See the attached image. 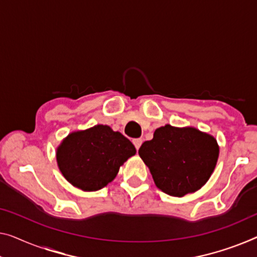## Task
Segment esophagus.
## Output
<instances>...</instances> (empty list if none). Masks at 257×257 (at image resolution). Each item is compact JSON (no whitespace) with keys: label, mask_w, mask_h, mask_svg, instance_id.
<instances>
[{"label":"esophagus","mask_w":257,"mask_h":257,"mask_svg":"<svg viewBox=\"0 0 257 257\" xmlns=\"http://www.w3.org/2000/svg\"><path fill=\"white\" fill-rule=\"evenodd\" d=\"M133 143H134V145H135V148L137 149V150H139V149L141 148L142 143H143V140H142V139H135V140L133 141Z\"/></svg>","instance_id":"1"}]
</instances>
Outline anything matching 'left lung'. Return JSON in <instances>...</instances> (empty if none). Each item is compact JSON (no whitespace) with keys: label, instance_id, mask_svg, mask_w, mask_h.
<instances>
[{"label":"left lung","instance_id":"obj_1","mask_svg":"<svg viewBox=\"0 0 257 257\" xmlns=\"http://www.w3.org/2000/svg\"><path fill=\"white\" fill-rule=\"evenodd\" d=\"M139 155L160 190L171 196H185L202 188L216 167L219 147L214 137L196 128L166 124L156 129Z\"/></svg>","mask_w":257,"mask_h":257}]
</instances>
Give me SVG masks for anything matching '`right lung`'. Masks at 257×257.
I'll list each match as a JSON object with an SVG mask.
<instances>
[{
	"label": "right lung",
	"instance_id": "obj_1",
	"mask_svg": "<svg viewBox=\"0 0 257 257\" xmlns=\"http://www.w3.org/2000/svg\"><path fill=\"white\" fill-rule=\"evenodd\" d=\"M136 153L134 144L108 125L69 134L56 150L61 173L72 186L95 191L112 182L118 168Z\"/></svg>",
	"mask_w": 257,
	"mask_h": 257
}]
</instances>
